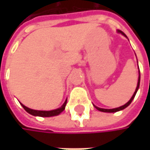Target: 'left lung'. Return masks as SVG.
<instances>
[{"label": "left lung", "instance_id": "1", "mask_svg": "<svg viewBox=\"0 0 150 150\" xmlns=\"http://www.w3.org/2000/svg\"><path fill=\"white\" fill-rule=\"evenodd\" d=\"M118 32H120V33H122L124 36L126 37V35L124 34V32H122V31H118ZM139 83H140V72H139V80H138V84H137V88H136L135 92H134V95L132 96V98H130V100L127 103H125L124 105L123 106L119 107V108H112V109H105V108H98V107H96L95 108L98 109V110H99L101 112H118V111H120V110H122V109H124L125 108H127V107L129 105L130 103H131V102L133 101V99L134 98V97H135L136 93H137V91L139 89Z\"/></svg>", "mask_w": 150, "mask_h": 150}]
</instances>
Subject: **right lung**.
<instances>
[{"label":"right lung","instance_id":"obj_1","mask_svg":"<svg viewBox=\"0 0 150 150\" xmlns=\"http://www.w3.org/2000/svg\"><path fill=\"white\" fill-rule=\"evenodd\" d=\"M67 104V100L65 101V103H63V105L55 110H52V111H38V110H33L27 107L24 106L23 104H21V106L23 107V108L26 110V112H29L30 114L34 115V116H40V117H52V116H56L60 114L61 112H62L65 109V106Z\"/></svg>","mask_w":150,"mask_h":150}]
</instances>
